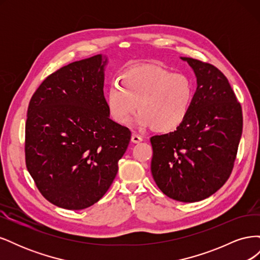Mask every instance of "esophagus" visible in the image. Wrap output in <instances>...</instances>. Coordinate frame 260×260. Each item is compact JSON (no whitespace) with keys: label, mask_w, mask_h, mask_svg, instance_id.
<instances>
[{"label":"esophagus","mask_w":260,"mask_h":260,"mask_svg":"<svg viewBox=\"0 0 260 260\" xmlns=\"http://www.w3.org/2000/svg\"><path fill=\"white\" fill-rule=\"evenodd\" d=\"M142 140H143V137H142V136L138 135V133H132L131 141H132L133 143H140Z\"/></svg>","instance_id":"obj_1"}]
</instances>
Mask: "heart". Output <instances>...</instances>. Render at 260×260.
<instances>
[{
	"mask_svg": "<svg viewBox=\"0 0 260 260\" xmlns=\"http://www.w3.org/2000/svg\"><path fill=\"white\" fill-rule=\"evenodd\" d=\"M107 90L106 106L113 119L128 124L132 114L140 127L172 131L186 119L192 107L195 85L190 77L171 70L144 66L128 70Z\"/></svg>",
	"mask_w": 260,
	"mask_h": 260,
	"instance_id": "heart-1",
	"label": "heart"
}]
</instances>
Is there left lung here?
Masks as SVG:
<instances>
[{
    "mask_svg": "<svg viewBox=\"0 0 260 260\" xmlns=\"http://www.w3.org/2000/svg\"><path fill=\"white\" fill-rule=\"evenodd\" d=\"M198 88L186 119L176 131L151 138L152 175L164 194L179 202L209 198L229 179L242 136V107L225 76L207 62L180 57Z\"/></svg>",
    "mask_w": 260,
    "mask_h": 260,
    "instance_id": "1",
    "label": "left lung"
}]
</instances>
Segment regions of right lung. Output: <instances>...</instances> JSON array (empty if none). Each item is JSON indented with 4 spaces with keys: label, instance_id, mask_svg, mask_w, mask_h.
I'll return each mask as SVG.
<instances>
[{
    "label": "right lung",
    "instance_id": "right-lung-1",
    "mask_svg": "<svg viewBox=\"0 0 260 260\" xmlns=\"http://www.w3.org/2000/svg\"><path fill=\"white\" fill-rule=\"evenodd\" d=\"M106 55L61 67L30 100L26 122V165L44 198L80 210L107 192L131 139L113 121L104 98Z\"/></svg>",
    "mask_w": 260,
    "mask_h": 260
}]
</instances>
